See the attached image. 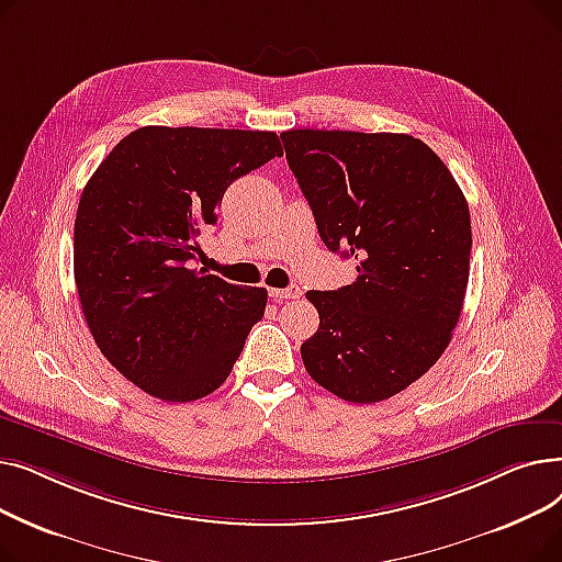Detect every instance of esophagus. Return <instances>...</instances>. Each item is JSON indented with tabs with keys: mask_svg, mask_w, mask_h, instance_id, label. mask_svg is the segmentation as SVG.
<instances>
[{
	"mask_svg": "<svg viewBox=\"0 0 562 562\" xmlns=\"http://www.w3.org/2000/svg\"><path fill=\"white\" fill-rule=\"evenodd\" d=\"M301 296V286L291 284L286 289H271V299L276 301H284V299H299Z\"/></svg>",
	"mask_w": 562,
	"mask_h": 562,
	"instance_id": "1",
	"label": "esophagus"
}]
</instances>
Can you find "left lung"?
<instances>
[{
    "label": "left lung",
    "mask_w": 562,
    "mask_h": 562,
    "mask_svg": "<svg viewBox=\"0 0 562 562\" xmlns=\"http://www.w3.org/2000/svg\"><path fill=\"white\" fill-rule=\"evenodd\" d=\"M323 244L356 257L358 280L307 291L318 330L307 373L350 403H378L447 350L469 282V204L430 147L409 134H280Z\"/></svg>",
    "instance_id": "left-lung-1"
}]
</instances>
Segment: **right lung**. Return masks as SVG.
I'll list each match as a JSON object with an SVG mask.
<instances>
[{
  "label": "right lung",
  "mask_w": 562,
  "mask_h": 562,
  "mask_svg": "<svg viewBox=\"0 0 562 562\" xmlns=\"http://www.w3.org/2000/svg\"><path fill=\"white\" fill-rule=\"evenodd\" d=\"M282 157L276 132L140 127L83 187L75 282L102 356L168 403L218 390L269 293L193 269L225 189Z\"/></svg>",
  "instance_id": "obj_1"
}]
</instances>
